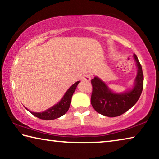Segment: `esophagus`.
<instances>
[{"label":"esophagus","mask_w":159,"mask_h":159,"mask_svg":"<svg viewBox=\"0 0 159 159\" xmlns=\"http://www.w3.org/2000/svg\"><path fill=\"white\" fill-rule=\"evenodd\" d=\"M83 80H86V81H90L91 80V76L90 74H85L83 76Z\"/></svg>","instance_id":"34e87169"}]
</instances>
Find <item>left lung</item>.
I'll return each mask as SVG.
<instances>
[{"mask_svg":"<svg viewBox=\"0 0 159 159\" xmlns=\"http://www.w3.org/2000/svg\"><path fill=\"white\" fill-rule=\"evenodd\" d=\"M133 57L138 72L130 89L116 93L99 77L95 76L91 80L93 85L91 104L99 114L108 117L118 116L132 108L138 102L143 89L144 77L138 57L134 54Z\"/></svg>","mask_w":159,"mask_h":159,"instance_id":"obj_1","label":"left lung"}]
</instances>
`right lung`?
<instances>
[{
	"instance_id": "1",
	"label": "right lung",
	"mask_w": 159,
	"mask_h": 159,
	"mask_svg": "<svg viewBox=\"0 0 159 159\" xmlns=\"http://www.w3.org/2000/svg\"><path fill=\"white\" fill-rule=\"evenodd\" d=\"M80 81L76 82L74 83L71 87H70L68 90H66V92L64 94L62 98L61 99V100L57 102V104L51 107L50 108L48 109L45 111L42 112H34L28 111L31 113V114H33L35 116L41 118L43 120H54L56 119V118H58L61 117V116H63L66 114L69 109L70 104H71V98L72 95L74 93V91L76 90V87Z\"/></svg>"
}]
</instances>
